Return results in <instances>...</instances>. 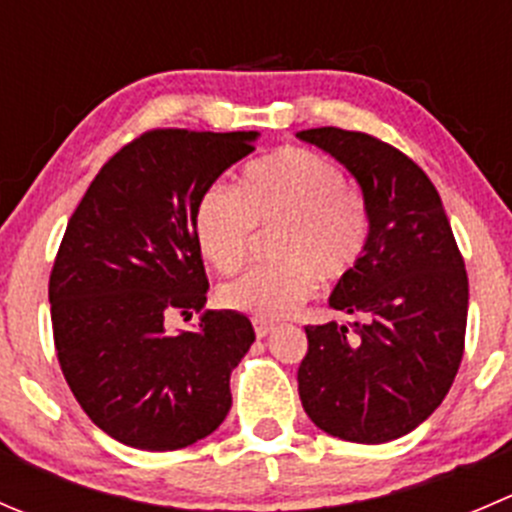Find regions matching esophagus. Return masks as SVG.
<instances>
[{"label": "esophagus", "mask_w": 512, "mask_h": 512, "mask_svg": "<svg viewBox=\"0 0 512 512\" xmlns=\"http://www.w3.org/2000/svg\"><path fill=\"white\" fill-rule=\"evenodd\" d=\"M252 325H255V335L257 337H267L272 332V325H270V322H265V320H255Z\"/></svg>", "instance_id": "esophagus-1"}]
</instances>
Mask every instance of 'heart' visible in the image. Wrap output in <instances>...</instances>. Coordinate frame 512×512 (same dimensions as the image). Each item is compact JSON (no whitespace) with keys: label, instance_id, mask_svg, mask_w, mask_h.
<instances>
[{"label":"heart","instance_id":"heart-1","mask_svg":"<svg viewBox=\"0 0 512 512\" xmlns=\"http://www.w3.org/2000/svg\"><path fill=\"white\" fill-rule=\"evenodd\" d=\"M195 240L202 257L222 275L245 262L252 230H270L267 255L217 292L220 305L255 320H282L325 282L350 272L365 250L370 217L335 162L310 150H282L247 167L237 192L212 185L195 205Z\"/></svg>","mask_w":512,"mask_h":512}]
</instances>
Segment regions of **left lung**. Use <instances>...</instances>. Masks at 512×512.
<instances>
[{"mask_svg": "<svg viewBox=\"0 0 512 512\" xmlns=\"http://www.w3.org/2000/svg\"><path fill=\"white\" fill-rule=\"evenodd\" d=\"M357 180L370 232L330 307L347 325H307L297 390L307 418L350 443H390L448 395L465 347L468 272L438 190L410 157L365 132H297Z\"/></svg>", "mask_w": 512, "mask_h": 512, "instance_id": "1", "label": "left lung"}]
</instances>
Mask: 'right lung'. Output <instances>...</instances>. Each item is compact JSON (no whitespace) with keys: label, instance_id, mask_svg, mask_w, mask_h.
Instances as JSON below:
<instances>
[{"label":"right lung","instance_id":"obj_1","mask_svg":"<svg viewBox=\"0 0 512 512\" xmlns=\"http://www.w3.org/2000/svg\"><path fill=\"white\" fill-rule=\"evenodd\" d=\"M260 132L152 130L99 170L69 217L52 275V330L69 390L99 430L140 450H180L232 408L230 372L255 342L235 310H202L195 205ZM172 311H202L170 333Z\"/></svg>","mask_w":512,"mask_h":512}]
</instances>
